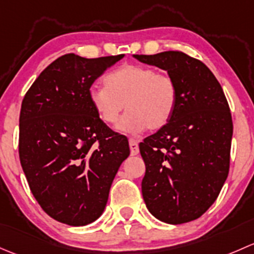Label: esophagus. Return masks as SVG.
Segmentation results:
<instances>
[{
	"label": "esophagus",
	"mask_w": 254,
	"mask_h": 254,
	"mask_svg": "<svg viewBox=\"0 0 254 254\" xmlns=\"http://www.w3.org/2000/svg\"><path fill=\"white\" fill-rule=\"evenodd\" d=\"M129 149H130V154L132 155H137L139 153V144L135 139L133 138H129Z\"/></svg>",
	"instance_id": "1"
}]
</instances>
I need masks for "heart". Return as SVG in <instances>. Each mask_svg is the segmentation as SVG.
Returning a JSON list of instances; mask_svg holds the SVG:
<instances>
[{
	"instance_id": "b5f03b06",
	"label": "heart",
	"mask_w": 254,
	"mask_h": 254,
	"mask_svg": "<svg viewBox=\"0 0 254 254\" xmlns=\"http://www.w3.org/2000/svg\"><path fill=\"white\" fill-rule=\"evenodd\" d=\"M105 87H91L89 100L96 116L105 125H114L124 108L126 114L117 125L129 133L159 130L170 122L179 100L174 78L154 67L126 64L104 78Z\"/></svg>"
}]
</instances>
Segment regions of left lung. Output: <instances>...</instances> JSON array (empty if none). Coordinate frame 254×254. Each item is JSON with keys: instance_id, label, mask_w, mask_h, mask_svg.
<instances>
[{"instance_id": "left-lung-1", "label": "left lung", "mask_w": 254, "mask_h": 254, "mask_svg": "<svg viewBox=\"0 0 254 254\" xmlns=\"http://www.w3.org/2000/svg\"><path fill=\"white\" fill-rule=\"evenodd\" d=\"M167 70L179 89L165 127L139 143L142 194L159 220L184 224L210 208L229 175L232 119L220 83L202 61L181 51L134 55Z\"/></svg>"}]
</instances>
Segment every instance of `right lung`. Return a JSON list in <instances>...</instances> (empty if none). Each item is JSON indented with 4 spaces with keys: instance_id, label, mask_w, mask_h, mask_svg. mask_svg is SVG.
I'll return each instance as SVG.
<instances>
[{
    "instance_id": "add662e5",
    "label": "right lung",
    "mask_w": 254,
    "mask_h": 254,
    "mask_svg": "<svg viewBox=\"0 0 254 254\" xmlns=\"http://www.w3.org/2000/svg\"><path fill=\"white\" fill-rule=\"evenodd\" d=\"M122 57L64 55L40 73L22 101L20 165L35 199L60 223L95 221L129 155L127 138L101 122L89 100L96 78Z\"/></svg>"
}]
</instances>
